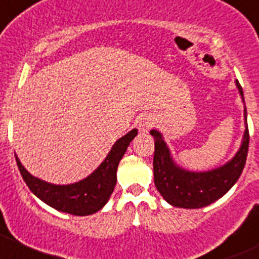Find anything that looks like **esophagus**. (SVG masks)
<instances>
[{"mask_svg":"<svg viewBox=\"0 0 259 259\" xmlns=\"http://www.w3.org/2000/svg\"><path fill=\"white\" fill-rule=\"evenodd\" d=\"M153 124H154V120H153L152 117H150V116H143L142 119L139 120L140 132H143V133L148 132V130H149L150 127L153 126Z\"/></svg>","mask_w":259,"mask_h":259,"instance_id":"34e87169","label":"esophagus"}]
</instances>
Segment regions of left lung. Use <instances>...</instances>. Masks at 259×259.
Listing matches in <instances>:
<instances>
[{
  "instance_id": "1",
  "label": "left lung",
  "mask_w": 259,
  "mask_h": 259,
  "mask_svg": "<svg viewBox=\"0 0 259 259\" xmlns=\"http://www.w3.org/2000/svg\"><path fill=\"white\" fill-rule=\"evenodd\" d=\"M238 92L244 105V133L239 149L232 159L212 169L196 172L181 167L173 158L164 137L157 129L150 130L155 140L153 172L154 183L163 199L169 205L181 209H201L223 197L238 181L245 165L249 145L247 109L239 82L235 81Z\"/></svg>"
}]
</instances>
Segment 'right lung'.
<instances>
[{
  "label": "right lung",
  "instance_id": "1",
  "mask_svg": "<svg viewBox=\"0 0 259 259\" xmlns=\"http://www.w3.org/2000/svg\"><path fill=\"white\" fill-rule=\"evenodd\" d=\"M137 135L138 129H133L117 139L106 158L91 175L68 185H55L35 177L21 164L16 153L15 157L22 178L37 199L58 211L86 217L100 211L107 204L116 185L117 165Z\"/></svg>",
  "mask_w": 259,
  "mask_h": 259
}]
</instances>
